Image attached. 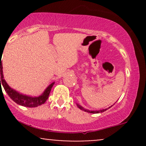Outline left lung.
I'll use <instances>...</instances> for the list:
<instances>
[{"instance_id": "8db88e82", "label": "left lung", "mask_w": 146, "mask_h": 146, "mask_svg": "<svg viewBox=\"0 0 146 146\" xmlns=\"http://www.w3.org/2000/svg\"><path fill=\"white\" fill-rule=\"evenodd\" d=\"M77 106H78V107L79 108H80V110H84V111L87 112V113H103V112L106 111V110H108V108H110V107L112 106H111L109 107V108H106V109L100 110H96V111H95V110H93V111H90V110H87V109H85V108H84L83 107H82V106H80V105L77 104Z\"/></svg>"}]
</instances>
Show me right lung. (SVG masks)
Returning <instances> with one entry per match:
<instances>
[{"mask_svg": "<svg viewBox=\"0 0 146 146\" xmlns=\"http://www.w3.org/2000/svg\"><path fill=\"white\" fill-rule=\"evenodd\" d=\"M0 71H1V78H0V85L1 87V85H3V88H4L5 90L6 91V93H7V95L10 97V98L16 102L18 104L23 106L26 107H37L45 103V102L47 100V99L49 96L50 92H51V88L53 87L54 82L48 86L47 88H46V90H44V93H42V95H41L39 97H35V98H32V97L27 96V95H22L21 93H18L17 91L12 89V88L10 87L9 85L7 84V82L5 80V79L3 78V66L1 61L0 62Z\"/></svg>", "mask_w": 146, "mask_h": 146, "instance_id": "right-lung-1", "label": "right lung"}]
</instances>
